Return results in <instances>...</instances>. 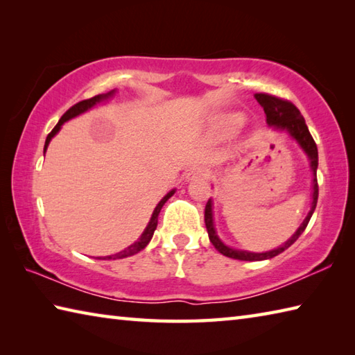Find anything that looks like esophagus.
I'll use <instances>...</instances> for the list:
<instances>
[{
  "instance_id": "34e87169",
  "label": "esophagus",
  "mask_w": 355,
  "mask_h": 355,
  "mask_svg": "<svg viewBox=\"0 0 355 355\" xmlns=\"http://www.w3.org/2000/svg\"><path fill=\"white\" fill-rule=\"evenodd\" d=\"M206 173H207V171L205 169V168H201V166H195V168H192V169H189V172L186 173V182H193V180H197V178H202V177H206Z\"/></svg>"
}]
</instances>
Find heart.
Returning <instances> with one entry per match:
<instances>
[{"mask_svg":"<svg viewBox=\"0 0 355 355\" xmlns=\"http://www.w3.org/2000/svg\"><path fill=\"white\" fill-rule=\"evenodd\" d=\"M238 120H239V119H236V122H238Z\"/></svg>","mask_w":355,"mask_h":355,"instance_id":"1","label":"heart"}]
</instances>
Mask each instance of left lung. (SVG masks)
<instances>
[{"label":"left lung","instance_id":"left-lung-1","mask_svg":"<svg viewBox=\"0 0 355 355\" xmlns=\"http://www.w3.org/2000/svg\"><path fill=\"white\" fill-rule=\"evenodd\" d=\"M254 99L259 102L261 107L263 108V112H266L267 117V125L273 128L276 131H284L290 135L293 140H296L300 149L306 154L308 160H310V168L313 172V186H311V209L308 215L305 216V220L302 224L299 225L297 230L293 233V236L285 241L284 244L279 247L273 248V250L268 252H262V253H254V252H247V250H239V248H233L229 247L227 244H224L220 239V236L216 235V229H215V223H214V201L212 198H209L206 210H205V223H206V229L209 233V239L210 243L214 244L218 252L221 254L227 256V258L232 259H239V261H263V259H271L277 256L279 253H282L286 250L291 244L296 243V239L302 235L304 230L306 229L308 223H310L311 216L314 214L315 205H318V197H319V186H318V166H319V154H318V146H315V141L313 140L310 131H308V126L305 123V119L300 114V111L294 107V105L288 101L279 99V97L270 96V94H263V93H256Z\"/></svg>","mask_w":355,"mask_h":355}]
</instances>
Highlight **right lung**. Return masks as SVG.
Segmentation results:
<instances>
[{"label":"right lung","mask_w":355,"mask_h":355,"mask_svg":"<svg viewBox=\"0 0 355 355\" xmlns=\"http://www.w3.org/2000/svg\"><path fill=\"white\" fill-rule=\"evenodd\" d=\"M114 94H116V89H111V92H108V93L97 94V96L92 97V99L82 101V102H79V103H76V105H73V107H71L69 111H67L61 119H59L58 125H56L55 128H53L51 132L47 135V140H45V145H44V154H45V150H47L49 143L51 141V139L55 137V135H56L59 131H61V126H62L65 122H69V120H71V119H74V117H78V116H80V114H84V112H87L88 110H92L93 107H96L97 103H102V102H105V101L111 99V97L114 96ZM173 193H175V189L169 191V192L166 193L164 197L160 200V202H158V205L155 206L153 215H150V220H149V223H148V225H146V229L143 230L140 238H139L137 241H135L134 244H131L130 247H126L125 250L119 252V253L110 254V256H103V259H112V261H114V259H123V258H128V256H132V254H135V253L141 252L143 248H145V247L149 244V241L153 239V235H154V232H155V229H157V223H158V214H160V210H162V207L164 206V202L168 201ZM99 259H101V258H99Z\"/></svg>","instance_id":"obj_1"}]
</instances>
